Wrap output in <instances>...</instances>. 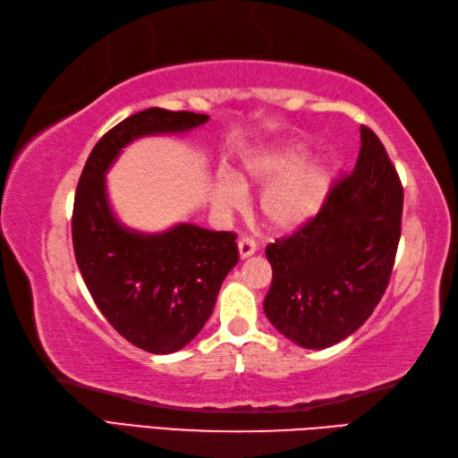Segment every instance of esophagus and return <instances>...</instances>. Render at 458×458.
Returning a JSON list of instances; mask_svg holds the SVG:
<instances>
[{
	"label": "esophagus",
	"instance_id": "1",
	"mask_svg": "<svg viewBox=\"0 0 458 458\" xmlns=\"http://www.w3.org/2000/svg\"><path fill=\"white\" fill-rule=\"evenodd\" d=\"M238 252H240V258H242V259L250 258V256H252V254L256 252V242L250 240V238H242V240L238 242Z\"/></svg>",
	"mask_w": 458,
	"mask_h": 458
}]
</instances>
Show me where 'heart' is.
<instances>
[{
  "mask_svg": "<svg viewBox=\"0 0 458 458\" xmlns=\"http://www.w3.org/2000/svg\"><path fill=\"white\" fill-rule=\"evenodd\" d=\"M306 148L298 142L248 152L236 178L222 173L212 184L216 210L230 214L246 204V188H262L259 212L274 230L292 232L318 216L329 192V173L319 163H303Z\"/></svg>",
  "mask_w": 458,
  "mask_h": 458,
  "instance_id": "b5f03b06",
  "label": "heart"
}]
</instances>
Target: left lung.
<instances>
[{"label":"left lung","instance_id":"left-lung-1","mask_svg":"<svg viewBox=\"0 0 458 458\" xmlns=\"http://www.w3.org/2000/svg\"><path fill=\"white\" fill-rule=\"evenodd\" d=\"M353 173L329 188L324 208L266 248L272 285L264 311L306 349L360 329L387 290L401 238L403 186L383 142L361 124Z\"/></svg>","mask_w":458,"mask_h":458}]
</instances>
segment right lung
<instances>
[{
	"label": "right lung",
	"instance_id": "1",
	"mask_svg": "<svg viewBox=\"0 0 458 458\" xmlns=\"http://www.w3.org/2000/svg\"><path fill=\"white\" fill-rule=\"evenodd\" d=\"M208 119L158 106L131 114L97 142L77 184L71 232L81 276L106 321L148 353H174L199 335L238 264L236 234L196 224L158 234L124 228L111 210L105 174L129 142L188 132Z\"/></svg>",
	"mask_w": 458,
	"mask_h": 458
}]
</instances>
